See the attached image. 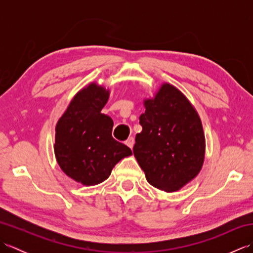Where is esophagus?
<instances>
[{"label": "esophagus", "mask_w": 253, "mask_h": 253, "mask_svg": "<svg viewBox=\"0 0 253 253\" xmlns=\"http://www.w3.org/2000/svg\"><path fill=\"white\" fill-rule=\"evenodd\" d=\"M126 144L128 147H129L130 149H132V147H133V144H135V138L133 137H129L126 140Z\"/></svg>", "instance_id": "34e87169"}]
</instances>
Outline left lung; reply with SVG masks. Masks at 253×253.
Returning <instances> with one entry per match:
<instances>
[{
  "label": "left lung",
  "mask_w": 253,
  "mask_h": 253,
  "mask_svg": "<svg viewBox=\"0 0 253 253\" xmlns=\"http://www.w3.org/2000/svg\"><path fill=\"white\" fill-rule=\"evenodd\" d=\"M133 154L148 181L164 191H177L195 178L204 159V135L196 110L174 85L164 84L144 101Z\"/></svg>",
  "instance_id": "left-lung-1"
}]
</instances>
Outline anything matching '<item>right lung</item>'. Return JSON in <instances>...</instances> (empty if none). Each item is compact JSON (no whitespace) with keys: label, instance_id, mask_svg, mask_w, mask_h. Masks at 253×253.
<instances>
[{"label":"right lung","instance_id":"obj_1","mask_svg":"<svg viewBox=\"0 0 253 253\" xmlns=\"http://www.w3.org/2000/svg\"><path fill=\"white\" fill-rule=\"evenodd\" d=\"M107 99L109 91L89 84L75 95L55 128L58 165L67 176L85 186L104 181L115 164L131 154L126 144L112 137V118L101 113Z\"/></svg>","mask_w":253,"mask_h":253}]
</instances>
